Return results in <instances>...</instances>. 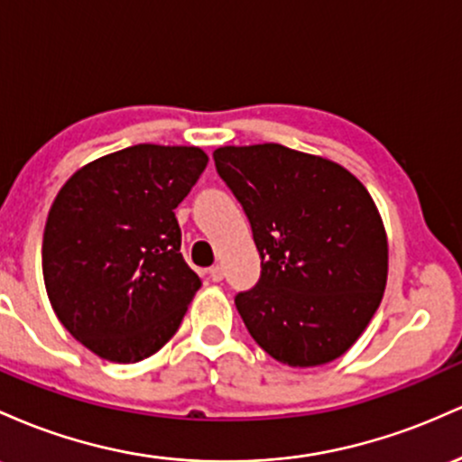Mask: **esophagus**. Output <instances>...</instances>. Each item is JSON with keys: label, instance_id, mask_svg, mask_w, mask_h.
<instances>
[{"label": "esophagus", "instance_id": "obj_1", "mask_svg": "<svg viewBox=\"0 0 462 462\" xmlns=\"http://www.w3.org/2000/svg\"><path fill=\"white\" fill-rule=\"evenodd\" d=\"M209 277H211V282H222V279H225V268L211 266L209 268Z\"/></svg>", "mask_w": 462, "mask_h": 462}]
</instances>
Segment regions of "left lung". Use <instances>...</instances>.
I'll list each match as a JSON object with an SVG mask.
<instances>
[{"label": "left lung", "instance_id": "left-lung-1", "mask_svg": "<svg viewBox=\"0 0 462 462\" xmlns=\"http://www.w3.org/2000/svg\"><path fill=\"white\" fill-rule=\"evenodd\" d=\"M214 162L262 257L255 286L236 294L248 334L288 366L340 357L386 288V231L369 191L338 163L279 143L217 148Z\"/></svg>", "mask_w": 462, "mask_h": 462}]
</instances>
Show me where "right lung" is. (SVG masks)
Listing matches in <instances>:
<instances>
[{"label": "right lung", "instance_id": "obj_1", "mask_svg": "<svg viewBox=\"0 0 462 462\" xmlns=\"http://www.w3.org/2000/svg\"><path fill=\"white\" fill-rule=\"evenodd\" d=\"M200 148L139 143L71 176L43 233V279L71 336L105 360L157 354L200 277L180 255L174 209L207 168Z\"/></svg>", "mask_w": 462, "mask_h": 462}]
</instances>
